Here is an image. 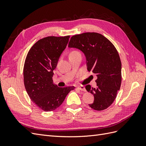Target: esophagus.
I'll return each instance as SVG.
<instances>
[{
  "label": "esophagus",
  "mask_w": 146,
  "mask_h": 146,
  "mask_svg": "<svg viewBox=\"0 0 146 146\" xmlns=\"http://www.w3.org/2000/svg\"><path fill=\"white\" fill-rule=\"evenodd\" d=\"M77 89L78 90H80V91H86L85 88L83 86H77Z\"/></svg>",
  "instance_id": "esophagus-1"
}]
</instances>
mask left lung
<instances>
[{
  "mask_svg": "<svg viewBox=\"0 0 146 146\" xmlns=\"http://www.w3.org/2000/svg\"><path fill=\"white\" fill-rule=\"evenodd\" d=\"M68 47L80 50L85 55L88 71L96 74L97 88L88 85L87 91L94 97L90 107L98 111L109 107L121 85V61L115 47L102 35L87 32L72 36Z\"/></svg>",
  "mask_w": 146,
  "mask_h": 146,
  "instance_id": "1",
  "label": "left lung"
}]
</instances>
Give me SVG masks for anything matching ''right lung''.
Instances as JSON below:
<instances>
[{"label":"right lung","instance_id":"right-lung-1","mask_svg":"<svg viewBox=\"0 0 146 146\" xmlns=\"http://www.w3.org/2000/svg\"><path fill=\"white\" fill-rule=\"evenodd\" d=\"M70 36H47L31 47L24 66V82L30 99L45 111H51L62 104L74 86L60 88L52 77L61 54Z\"/></svg>","mask_w":146,"mask_h":146}]
</instances>
